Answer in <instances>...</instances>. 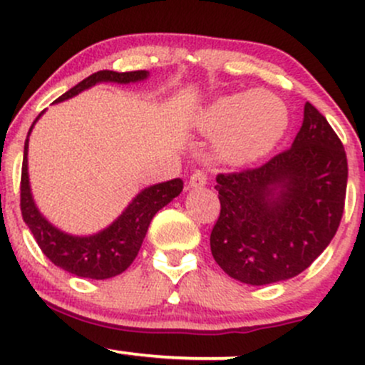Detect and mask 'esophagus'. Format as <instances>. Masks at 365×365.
Returning a JSON list of instances; mask_svg holds the SVG:
<instances>
[{
  "instance_id": "obj_1",
  "label": "esophagus",
  "mask_w": 365,
  "mask_h": 365,
  "mask_svg": "<svg viewBox=\"0 0 365 365\" xmlns=\"http://www.w3.org/2000/svg\"><path fill=\"white\" fill-rule=\"evenodd\" d=\"M207 184V174L203 170H195L190 178V187H203Z\"/></svg>"
}]
</instances>
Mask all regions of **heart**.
Wrapping results in <instances>:
<instances>
[{
    "instance_id": "heart-1",
    "label": "heart",
    "mask_w": 365,
    "mask_h": 365,
    "mask_svg": "<svg viewBox=\"0 0 365 365\" xmlns=\"http://www.w3.org/2000/svg\"><path fill=\"white\" fill-rule=\"evenodd\" d=\"M195 125L215 138L220 160L243 165L267 155L288 128V110L276 94L237 93L217 98L196 113Z\"/></svg>"
}]
</instances>
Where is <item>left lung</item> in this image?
<instances>
[{
	"mask_svg": "<svg viewBox=\"0 0 365 365\" xmlns=\"http://www.w3.org/2000/svg\"><path fill=\"white\" fill-rule=\"evenodd\" d=\"M346 153L326 117L305 103L292 148L255 169L217 175V264L253 286L304 272L336 235L345 208Z\"/></svg>",
	"mask_w": 365,
	"mask_h": 365,
	"instance_id": "left-lung-1",
	"label": "left lung"
}]
</instances>
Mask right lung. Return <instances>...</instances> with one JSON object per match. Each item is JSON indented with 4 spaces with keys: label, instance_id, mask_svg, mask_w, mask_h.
<instances>
[{
    "label": "right lung",
    "instance_id": "1",
    "mask_svg": "<svg viewBox=\"0 0 365 365\" xmlns=\"http://www.w3.org/2000/svg\"><path fill=\"white\" fill-rule=\"evenodd\" d=\"M148 77L146 71L134 72H113L100 71L93 76L86 77L79 84L73 86L67 93L61 94L56 101L68 100L84 89L91 88L98 83H118L128 84L143 81ZM43 113V112H41ZM41 113L32 122L29 134L38 122ZM29 134L24 146V162H22V178H20V210H22L24 222L31 229L36 243L39 245L41 252L50 259L56 267L73 274L79 277H89V279H108L124 272L125 269L136 259L146 231L160 208L172 202L182 191L181 179L155 184L146 187L139 193L129 207L122 212L113 224L103 231L93 236H72L61 232L60 229L51 226L43 215L39 214L29 186L27 172V150H29Z\"/></svg>",
    "mask_w": 365,
    "mask_h": 365
}]
</instances>
